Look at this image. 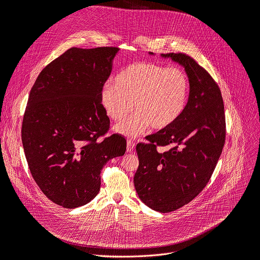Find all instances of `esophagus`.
<instances>
[{"label":"esophagus","mask_w":260,"mask_h":260,"mask_svg":"<svg viewBox=\"0 0 260 260\" xmlns=\"http://www.w3.org/2000/svg\"><path fill=\"white\" fill-rule=\"evenodd\" d=\"M135 149V142L132 140H127V152H132Z\"/></svg>","instance_id":"esophagus-1"}]
</instances>
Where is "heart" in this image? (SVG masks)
Instances as JSON below:
<instances>
[{"instance_id":"b5f03b06","label":"heart","mask_w":260,"mask_h":260,"mask_svg":"<svg viewBox=\"0 0 260 260\" xmlns=\"http://www.w3.org/2000/svg\"><path fill=\"white\" fill-rule=\"evenodd\" d=\"M189 93V77L183 70L140 61L122 70L115 84L104 86L101 104L111 120L120 122L134 103L137 114L116 126L120 134L134 137L149 126L160 131L173 125L184 114Z\"/></svg>"}]
</instances>
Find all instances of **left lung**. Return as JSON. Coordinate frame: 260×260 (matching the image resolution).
<instances>
[{
	"label": "left lung",
	"instance_id": "8db88e82",
	"mask_svg": "<svg viewBox=\"0 0 260 260\" xmlns=\"http://www.w3.org/2000/svg\"><path fill=\"white\" fill-rule=\"evenodd\" d=\"M162 56L185 68L189 100L173 125L137 144L139 167L134 184L145 205L170 212L190 203L209 182L225 143L226 123L221 90L204 68L185 53ZM159 146L171 149L158 152Z\"/></svg>",
	"mask_w": 260,
	"mask_h": 260
}]
</instances>
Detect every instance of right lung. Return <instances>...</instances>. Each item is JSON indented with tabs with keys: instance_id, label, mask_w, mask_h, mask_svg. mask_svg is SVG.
Listing matches in <instances>:
<instances>
[{
	"instance_id": "obj_1",
	"label": "right lung",
	"mask_w": 260,
	"mask_h": 260,
	"mask_svg": "<svg viewBox=\"0 0 260 260\" xmlns=\"http://www.w3.org/2000/svg\"><path fill=\"white\" fill-rule=\"evenodd\" d=\"M118 51L71 48L43 68L30 89L21 131L25 157L43 194L61 207L94 199L101 170L126 151L121 135L105 137L110 121L101 104Z\"/></svg>"
}]
</instances>
